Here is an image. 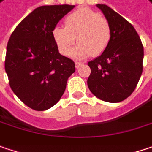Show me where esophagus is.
Returning <instances> with one entry per match:
<instances>
[{"mask_svg":"<svg viewBox=\"0 0 152 152\" xmlns=\"http://www.w3.org/2000/svg\"><path fill=\"white\" fill-rule=\"evenodd\" d=\"M82 65H83V63H81V62H75V67H76L77 69H79Z\"/></svg>","mask_w":152,"mask_h":152,"instance_id":"obj_1","label":"esophagus"}]
</instances>
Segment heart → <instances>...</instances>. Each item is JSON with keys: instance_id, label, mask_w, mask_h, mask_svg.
Masks as SVG:
<instances>
[{"instance_id": "1", "label": "heart", "mask_w": 152, "mask_h": 152, "mask_svg": "<svg viewBox=\"0 0 152 152\" xmlns=\"http://www.w3.org/2000/svg\"><path fill=\"white\" fill-rule=\"evenodd\" d=\"M65 23L66 27L56 26L52 32L62 54L70 53L76 40L80 43L71 52V56L77 60L86 59L92 54L98 56L107 48L112 37L110 24L94 10L79 8L66 18Z\"/></svg>"}]
</instances>
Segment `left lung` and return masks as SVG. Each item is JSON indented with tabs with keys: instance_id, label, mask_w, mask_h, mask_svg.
Listing matches in <instances>:
<instances>
[{
	"instance_id": "obj_1",
	"label": "left lung",
	"mask_w": 152,
	"mask_h": 152,
	"mask_svg": "<svg viewBox=\"0 0 152 152\" xmlns=\"http://www.w3.org/2000/svg\"><path fill=\"white\" fill-rule=\"evenodd\" d=\"M110 24L107 48L88 62L87 86L98 99L118 103L135 90L143 72L144 48L137 31L125 18L104 4H97Z\"/></svg>"
}]
</instances>
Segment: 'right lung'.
I'll return each mask as SVG.
<instances>
[{
  "label": "right lung",
  "mask_w": 152,
  "mask_h": 152,
  "mask_svg": "<svg viewBox=\"0 0 152 152\" xmlns=\"http://www.w3.org/2000/svg\"><path fill=\"white\" fill-rule=\"evenodd\" d=\"M74 5L40 6L24 18L7 46L5 71L12 91L28 107L45 111L60 99L74 62L59 53L53 29Z\"/></svg>",
  "instance_id": "obj_1"
}]
</instances>
